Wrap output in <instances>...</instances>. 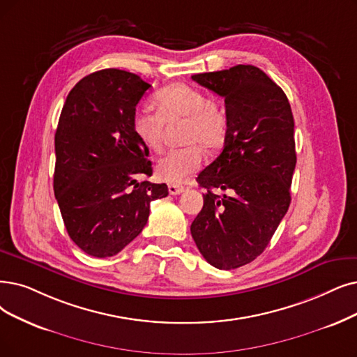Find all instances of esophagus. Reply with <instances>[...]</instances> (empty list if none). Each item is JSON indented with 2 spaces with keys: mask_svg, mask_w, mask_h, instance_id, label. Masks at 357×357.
Here are the masks:
<instances>
[{
  "mask_svg": "<svg viewBox=\"0 0 357 357\" xmlns=\"http://www.w3.org/2000/svg\"><path fill=\"white\" fill-rule=\"evenodd\" d=\"M184 188L183 184H178V183H171V184H168V192L171 193V195H180V193H183L184 192Z\"/></svg>",
  "mask_w": 357,
  "mask_h": 357,
  "instance_id": "1",
  "label": "esophagus"
}]
</instances>
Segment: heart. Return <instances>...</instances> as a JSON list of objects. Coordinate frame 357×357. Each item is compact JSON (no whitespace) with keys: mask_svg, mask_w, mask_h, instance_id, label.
Here are the masks:
<instances>
[{"mask_svg":"<svg viewBox=\"0 0 357 357\" xmlns=\"http://www.w3.org/2000/svg\"><path fill=\"white\" fill-rule=\"evenodd\" d=\"M156 114L137 108L132 117L136 139L149 151H160L164 123L184 120L183 142L188 146L165 152L156 164V174L178 183L195 173L205 161L206 149L220 148L227 135V116L218 104L208 101L204 92L186 83H173L152 96Z\"/></svg>","mask_w":357,"mask_h":357,"instance_id":"obj_1","label":"heart"}]
</instances>
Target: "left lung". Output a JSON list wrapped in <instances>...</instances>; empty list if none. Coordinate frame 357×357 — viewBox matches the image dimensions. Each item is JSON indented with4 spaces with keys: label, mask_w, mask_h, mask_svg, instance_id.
Returning <instances> with one entry per match:
<instances>
[{
    "label": "left lung",
    "mask_w": 357,
    "mask_h": 357,
    "mask_svg": "<svg viewBox=\"0 0 357 357\" xmlns=\"http://www.w3.org/2000/svg\"><path fill=\"white\" fill-rule=\"evenodd\" d=\"M192 79L224 98L227 135L218 158L196 178L206 193L190 233L212 266L234 269L265 250L290 206L293 114L286 93L255 66ZM212 188L229 193L220 197Z\"/></svg>",
    "instance_id": "1"
}]
</instances>
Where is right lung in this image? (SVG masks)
I'll return each instance as SVG.
<instances>
[{
    "label": "right lung",
    "mask_w": 357,
    "mask_h": 357,
    "mask_svg": "<svg viewBox=\"0 0 357 357\" xmlns=\"http://www.w3.org/2000/svg\"><path fill=\"white\" fill-rule=\"evenodd\" d=\"M151 88L137 75L105 68L67 95L55 132L54 193L70 238L95 258L121 252L148 222L151 202L167 184L152 176L146 149L132 130L140 98Z\"/></svg>",
    "instance_id": "obj_1"
}]
</instances>
